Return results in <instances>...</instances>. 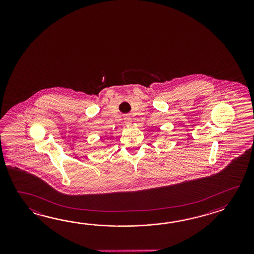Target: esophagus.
Returning a JSON list of instances; mask_svg holds the SVG:
<instances>
[{
    "label": "esophagus",
    "mask_w": 254,
    "mask_h": 254,
    "mask_svg": "<svg viewBox=\"0 0 254 254\" xmlns=\"http://www.w3.org/2000/svg\"><path fill=\"white\" fill-rule=\"evenodd\" d=\"M124 120H125V125H130L132 124V119H131L129 116H128V115L125 116Z\"/></svg>",
    "instance_id": "obj_1"
}]
</instances>
